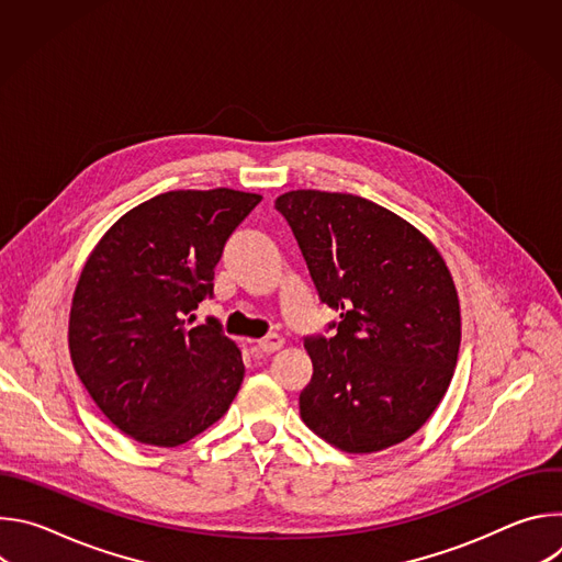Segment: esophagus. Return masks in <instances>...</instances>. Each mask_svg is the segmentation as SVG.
Listing matches in <instances>:
<instances>
[{
	"instance_id": "obj_1",
	"label": "esophagus",
	"mask_w": 562,
	"mask_h": 562,
	"mask_svg": "<svg viewBox=\"0 0 562 562\" xmlns=\"http://www.w3.org/2000/svg\"><path fill=\"white\" fill-rule=\"evenodd\" d=\"M258 347L265 351V353H273V351H280L284 347V338L280 334H269L267 338L258 340Z\"/></svg>"
}]
</instances>
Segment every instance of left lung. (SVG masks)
Instances as JSON below:
<instances>
[{"label": "left lung", "instance_id": "left-lung-1", "mask_svg": "<svg viewBox=\"0 0 562 562\" xmlns=\"http://www.w3.org/2000/svg\"><path fill=\"white\" fill-rule=\"evenodd\" d=\"M319 300L340 311L334 338H304L313 362L304 425L347 453L414 436L449 389L460 349L453 278L429 239L389 209L297 189L280 195Z\"/></svg>", "mask_w": 562, "mask_h": 562}]
</instances>
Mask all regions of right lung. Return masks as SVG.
I'll return each mask as SVG.
<instances>
[{
    "instance_id": "1",
    "label": "right lung",
    "mask_w": 562,
    "mask_h": 562,
    "mask_svg": "<svg viewBox=\"0 0 562 562\" xmlns=\"http://www.w3.org/2000/svg\"><path fill=\"white\" fill-rule=\"evenodd\" d=\"M262 195L169 191L124 213L79 273L68 349L100 412L126 436L178 447L217 423L243 384V353L217 319L187 315L213 295L215 265Z\"/></svg>"
}]
</instances>
